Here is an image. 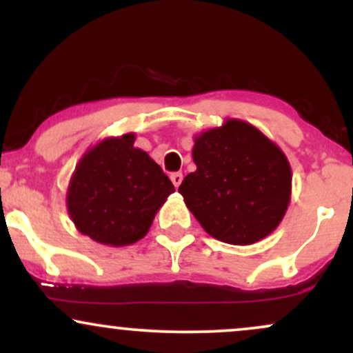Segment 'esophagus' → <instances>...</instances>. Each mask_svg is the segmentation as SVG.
<instances>
[{"label":"esophagus","mask_w":353,"mask_h":353,"mask_svg":"<svg viewBox=\"0 0 353 353\" xmlns=\"http://www.w3.org/2000/svg\"><path fill=\"white\" fill-rule=\"evenodd\" d=\"M182 172H172L171 174V181H172V184H174V188H179L181 185V182H182Z\"/></svg>","instance_id":"1"}]
</instances>
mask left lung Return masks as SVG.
<instances>
[{
    "label": "left lung",
    "mask_w": 353,
    "mask_h": 353,
    "mask_svg": "<svg viewBox=\"0 0 353 353\" xmlns=\"http://www.w3.org/2000/svg\"><path fill=\"white\" fill-rule=\"evenodd\" d=\"M197 169L179 185L205 232L247 245L269 236L285 214L292 174L287 157L244 121H228L196 139Z\"/></svg>",
    "instance_id": "obj_1"
}]
</instances>
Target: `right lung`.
<instances>
[{"label": "right lung", "mask_w": 353, "mask_h": 353, "mask_svg": "<svg viewBox=\"0 0 353 353\" xmlns=\"http://www.w3.org/2000/svg\"><path fill=\"white\" fill-rule=\"evenodd\" d=\"M174 192L172 182L134 136L106 139L79 161L68 192V210L84 236L106 245L143 239L154 214Z\"/></svg>", "instance_id": "right-lung-1"}]
</instances>
